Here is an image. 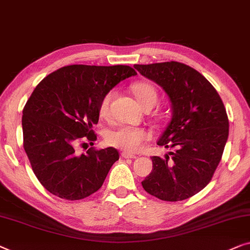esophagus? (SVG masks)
<instances>
[{
	"label": "esophagus",
	"mask_w": 250,
	"mask_h": 250,
	"mask_svg": "<svg viewBox=\"0 0 250 250\" xmlns=\"http://www.w3.org/2000/svg\"><path fill=\"white\" fill-rule=\"evenodd\" d=\"M122 157L125 158V159H135L136 155L135 154H132V153H128V152H122Z\"/></svg>",
	"instance_id": "obj_1"
}]
</instances>
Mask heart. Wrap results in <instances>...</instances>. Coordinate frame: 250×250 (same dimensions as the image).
I'll return each instance as SVG.
<instances>
[{
	"label": "heart",
	"mask_w": 250,
	"mask_h": 250,
	"mask_svg": "<svg viewBox=\"0 0 250 250\" xmlns=\"http://www.w3.org/2000/svg\"><path fill=\"white\" fill-rule=\"evenodd\" d=\"M133 92L136 99L139 100L141 106L149 101L157 103L158 93L154 86L150 83L141 82L133 85ZM114 92L109 91L104 96L99 104V113L101 116H107L109 110L110 100L113 98ZM149 133L142 127H134L129 125H121L118 127L108 132L106 140L109 146H113L126 152H137L143 147V144L149 140Z\"/></svg>",
	"instance_id": "heart-1"
}]
</instances>
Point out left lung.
Here are the masks:
<instances>
[{
    "label": "left lung",
    "mask_w": 250,
    "mask_h": 250,
    "mask_svg": "<svg viewBox=\"0 0 250 250\" xmlns=\"http://www.w3.org/2000/svg\"><path fill=\"white\" fill-rule=\"evenodd\" d=\"M134 67L167 93L171 119L157 143L175 149L165 159L152 157V171L142 186L162 201L186 200L211 182L221 160L229 135L226 108L214 86L186 64L172 61Z\"/></svg>",
    "instance_id": "left-lung-1"
}]
</instances>
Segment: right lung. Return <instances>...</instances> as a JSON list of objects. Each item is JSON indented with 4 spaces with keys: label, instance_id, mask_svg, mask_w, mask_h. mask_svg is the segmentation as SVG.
<instances>
[{
    "label": "right lung",
    "instance_id": "obj_1",
    "mask_svg": "<svg viewBox=\"0 0 250 250\" xmlns=\"http://www.w3.org/2000/svg\"><path fill=\"white\" fill-rule=\"evenodd\" d=\"M136 72L127 65L61 67L36 86L22 111L23 147L36 177L49 193L82 200L103 186L119 159L114 147L78 154L80 141L97 140L101 99ZM86 144V143H84Z\"/></svg>",
    "mask_w": 250,
    "mask_h": 250
}]
</instances>
